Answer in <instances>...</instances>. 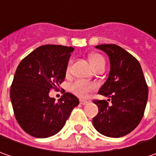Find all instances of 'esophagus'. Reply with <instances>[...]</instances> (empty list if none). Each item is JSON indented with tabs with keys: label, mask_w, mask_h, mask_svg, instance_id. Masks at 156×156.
I'll return each mask as SVG.
<instances>
[{
	"label": "esophagus",
	"mask_w": 156,
	"mask_h": 156,
	"mask_svg": "<svg viewBox=\"0 0 156 156\" xmlns=\"http://www.w3.org/2000/svg\"><path fill=\"white\" fill-rule=\"evenodd\" d=\"M80 103H81V105H86L88 103V101H85V100H81V101H80Z\"/></svg>",
	"instance_id": "obj_1"
}]
</instances>
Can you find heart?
Wrapping results in <instances>:
<instances>
[{"label": "heart", "mask_w": 156, "mask_h": 156, "mask_svg": "<svg viewBox=\"0 0 156 156\" xmlns=\"http://www.w3.org/2000/svg\"><path fill=\"white\" fill-rule=\"evenodd\" d=\"M89 61L91 65L93 66V68L94 69L96 68H98L99 66L104 65L105 66V60L104 58L102 57V55H101L100 54H92L89 56ZM72 62L70 61L68 65L67 68V71L69 72L70 69V66H71ZM95 84L93 82H89V81H81V80H77L75 82H73L70 86V89L73 93L78 95L79 97L84 98L87 95V94L91 91H93L95 89Z\"/></svg>", "instance_id": "b5f03b06"}]
</instances>
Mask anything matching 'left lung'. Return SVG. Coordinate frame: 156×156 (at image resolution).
<instances>
[{
  "label": "left lung",
  "instance_id": "left-lung-1",
  "mask_svg": "<svg viewBox=\"0 0 156 156\" xmlns=\"http://www.w3.org/2000/svg\"><path fill=\"white\" fill-rule=\"evenodd\" d=\"M96 48L104 51L110 60L108 78L99 93L109 97L94 100L98 114L93 125L101 135L118 138L128 135L141 121L147 105L148 87L141 65L136 58L115 44H101Z\"/></svg>",
  "mask_w": 156,
  "mask_h": 156
}]
</instances>
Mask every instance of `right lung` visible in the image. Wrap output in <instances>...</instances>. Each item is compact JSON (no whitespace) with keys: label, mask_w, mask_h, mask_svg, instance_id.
<instances>
[{"label":"right lung","mask_w":156,"mask_h":156,"mask_svg":"<svg viewBox=\"0 0 156 156\" xmlns=\"http://www.w3.org/2000/svg\"><path fill=\"white\" fill-rule=\"evenodd\" d=\"M73 50L62 45L41 46L17 67L10 99L17 122L28 135L47 138L57 134L79 104L78 98L70 93L63 94L57 102L48 95L64 81Z\"/></svg>","instance_id":"obj_1"}]
</instances>
